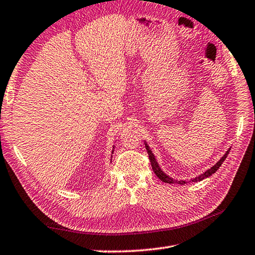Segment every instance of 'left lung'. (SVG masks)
Masks as SVG:
<instances>
[{
	"label": "left lung",
	"instance_id": "8db88e82",
	"mask_svg": "<svg viewBox=\"0 0 255 255\" xmlns=\"http://www.w3.org/2000/svg\"><path fill=\"white\" fill-rule=\"evenodd\" d=\"M144 145H145V149H146V151H147V154H149V158H150V162H151L152 169H153V171H154V173H155V175L157 176L158 179H161L163 182H167V183H175V182H177V183H180V185H185V183H187V181H185V180H175V179L170 178L169 176H167L166 174H165L164 171H163L161 168H159L158 163L156 162L155 156H154V154H153V153H152V151L150 150L149 145H147V144L145 143V142H144ZM229 151H230V150H228L226 153H225V154L222 156V158L214 165V166H212L210 169L204 171L203 174L199 175L198 177H195V178H192L191 180H189L188 182H198V181H201V180H203V179H205V178H208V177L212 176L218 168H220V167L222 166V164H223V162L225 161V159H226Z\"/></svg>",
	"mask_w": 255,
	"mask_h": 255
}]
</instances>
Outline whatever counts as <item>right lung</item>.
Here are the masks:
<instances>
[{
	"label": "right lung",
	"mask_w": 255,
	"mask_h": 255,
	"mask_svg": "<svg viewBox=\"0 0 255 255\" xmlns=\"http://www.w3.org/2000/svg\"><path fill=\"white\" fill-rule=\"evenodd\" d=\"M113 147H114V146H113ZM113 152H114V150H113V151H112V153H113Z\"/></svg>",
	"instance_id": "obj_1"
}]
</instances>
